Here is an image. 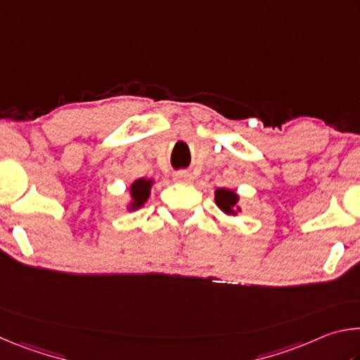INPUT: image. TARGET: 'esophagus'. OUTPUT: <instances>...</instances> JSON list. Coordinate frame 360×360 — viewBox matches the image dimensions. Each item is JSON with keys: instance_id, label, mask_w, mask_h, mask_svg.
<instances>
[{"instance_id": "34e87169", "label": "esophagus", "mask_w": 360, "mask_h": 360, "mask_svg": "<svg viewBox=\"0 0 360 360\" xmlns=\"http://www.w3.org/2000/svg\"><path fill=\"white\" fill-rule=\"evenodd\" d=\"M173 179L179 184H188V182H192V174L188 172H176L173 174Z\"/></svg>"}]
</instances>
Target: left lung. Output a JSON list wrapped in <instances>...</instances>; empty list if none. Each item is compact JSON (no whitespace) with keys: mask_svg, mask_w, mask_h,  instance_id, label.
Instances as JSON below:
<instances>
[{"mask_svg":"<svg viewBox=\"0 0 360 360\" xmlns=\"http://www.w3.org/2000/svg\"><path fill=\"white\" fill-rule=\"evenodd\" d=\"M214 200L216 205L225 212V214L236 216L241 211L238 206V193L235 191H230V188H216Z\"/></svg>","mask_w":360,"mask_h":360,"instance_id":"1","label":"left lung"}]
</instances>
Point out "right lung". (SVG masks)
Instances as JSON below:
<instances>
[{
  "instance_id": "add662e5",
  "label": "right lung",
  "mask_w": 360,
  "mask_h": 360,
  "mask_svg": "<svg viewBox=\"0 0 360 360\" xmlns=\"http://www.w3.org/2000/svg\"><path fill=\"white\" fill-rule=\"evenodd\" d=\"M152 184H154V179H146V178H139L133 182L130 186V197H131V202L129 205L130 211L139 210L141 206H144L146 202H148Z\"/></svg>"
}]
</instances>
